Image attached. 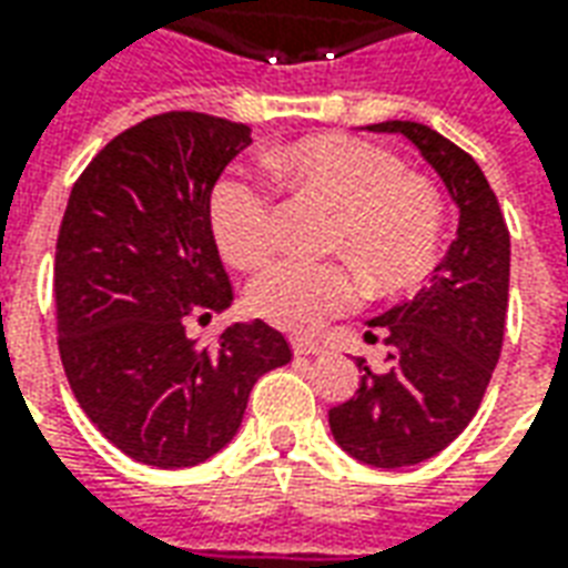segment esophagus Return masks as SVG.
<instances>
[{
    "label": "esophagus",
    "instance_id": "obj_1",
    "mask_svg": "<svg viewBox=\"0 0 568 568\" xmlns=\"http://www.w3.org/2000/svg\"><path fill=\"white\" fill-rule=\"evenodd\" d=\"M292 349H295V356H320V353H325V346L320 341H310V337L292 341Z\"/></svg>",
    "mask_w": 568,
    "mask_h": 568
}]
</instances>
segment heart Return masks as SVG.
Returning <instances> with one entry per match:
<instances>
[{
  "mask_svg": "<svg viewBox=\"0 0 568 568\" xmlns=\"http://www.w3.org/2000/svg\"><path fill=\"white\" fill-rule=\"evenodd\" d=\"M264 170L334 212L328 246L356 264L377 292H395L426 273L440 234L435 191L402 161L371 142L322 136L276 151ZM210 222L222 255L255 267L276 248V200L258 179L234 173L210 200ZM248 307L288 332H310L358 301V280L341 261L307 264L283 258L248 283Z\"/></svg>",
  "mask_w": 568,
  "mask_h": 568,
  "instance_id": "heart-1",
  "label": "heart"
}]
</instances>
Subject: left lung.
I'll list each match as a JSON object with an SVG mask.
<instances>
[{"mask_svg": "<svg viewBox=\"0 0 568 568\" xmlns=\"http://www.w3.org/2000/svg\"><path fill=\"white\" fill-rule=\"evenodd\" d=\"M368 130L414 142L459 210L456 240L432 276L368 322L389 346L386 365L371 371L358 358L365 374L356 395L328 410L334 440L349 456L374 468H405L444 450L487 393L505 337L511 236L471 154L417 121H383Z\"/></svg>", "mask_w": 568, "mask_h": 568, "instance_id": "1", "label": "left lung"}]
</instances>
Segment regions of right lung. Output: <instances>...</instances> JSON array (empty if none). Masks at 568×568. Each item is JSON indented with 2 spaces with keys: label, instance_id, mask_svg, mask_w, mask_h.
I'll use <instances>...</instances> for the list:
<instances>
[{
  "label": "right lung",
  "instance_id": "obj_1",
  "mask_svg": "<svg viewBox=\"0 0 568 568\" xmlns=\"http://www.w3.org/2000/svg\"><path fill=\"white\" fill-rule=\"evenodd\" d=\"M252 142L246 124L163 112L118 133L72 185L54 258L57 344L93 426L136 463L191 468L234 438L261 374L292 362L267 322H234L215 346L187 313L234 292L212 236V187Z\"/></svg>",
  "mask_w": 568,
  "mask_h": 568
}]
</instances>
